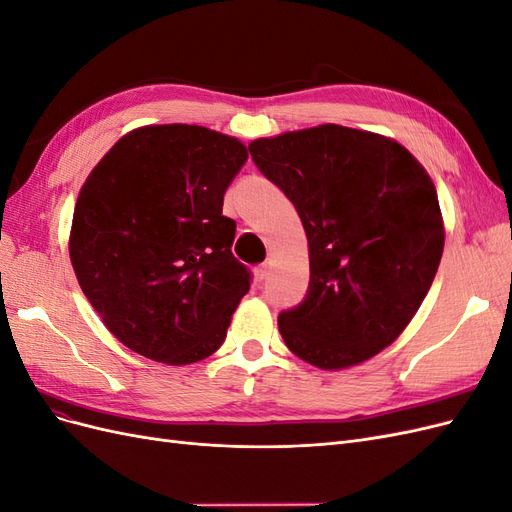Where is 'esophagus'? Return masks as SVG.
Returning <instances> with one entry per match:
<instances>
[{
  "label": "esophagus",
  "mask_w": 512,
  "mask_h": 512,
  "mask_svg": "<svg viewBox=\"0 0 512 512\" xmlns=\"http://www.w3.org/2000/svg\"><path fill=\"white\" fill-rule=\"evenodd\" d=\"M269 277V265H260L254 269V282L262 284Z\"/></svg>",
  "instance_id": "obj_1"
}]
</instances>
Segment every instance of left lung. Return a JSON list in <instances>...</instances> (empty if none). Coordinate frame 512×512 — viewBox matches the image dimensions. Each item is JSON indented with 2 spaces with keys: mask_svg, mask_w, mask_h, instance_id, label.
<instances>
[{
  "mask_svg": "<svg viewBox=\"0 0 512 512\" xmlns=\"http://www.w3.org/2000/svg\"><path fill=\"white\" fill-rule=\"evenodd\" d=\"M250 153L307 235L309 290L277 318L290 352L335 371L391 346L421 307L444 250L427 170L393 138L337 123L256 138Z\"/></svg>",
  "mask_w": 512,
  "mask_h": 512,
  "instance_id": "8db88e82",
  "label": "left lung"
}]
</instances>
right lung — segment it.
<instances>
[{"label":"right lung","mask_w":512,"mask_h":512,"mask_svg":"<svg viewBox=\"0 0 512 512\" xmlns=\"http://www.w3.org/2000/svg\"><path fill=\"white\" fill-rule=\"evenodd\" d=\"M247 160L235 136L164 123L121 136L76 198L70 260L123 346L166 365L218 350L250 290L224 192Z\"/></svg>","instance_id":"add662e5"}]
</instances>
